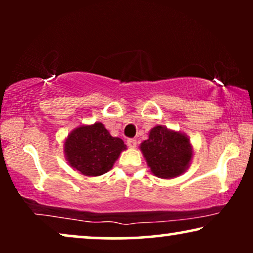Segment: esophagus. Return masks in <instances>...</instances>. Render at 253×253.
<instances>
[{
    "instance_id": "34e87169",
    "label": "esophagus",
    "mask_w": 253,
    "mask_h": 253,
    "mask_svg": "<svg viewBox=\"0 0 253 253\" xmlns=\"http://www.w3.org/2000/svg\"><path fill=\"white\" fill-rule=\"evenodd\" d=\"M126 144L130 148H134V147H136V145H137V140L136 139H127Z\"/></svg>"
}]
</instances>
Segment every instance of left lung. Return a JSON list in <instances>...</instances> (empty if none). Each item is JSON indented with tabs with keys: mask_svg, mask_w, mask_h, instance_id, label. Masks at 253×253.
Instances as JSON below:
<instances>
[{
	"mask_svg": "<svg viewBox=\"0 0 253 253\" xmlns=\"http://www.w3.org/2000/svg\"><path fill=\"white\" fill-rule=\"evenodd\" d=\"M139 150L152 174L164 179H172L184 174L193 158L190 138L182 131L168 129L160 124L152 127Z\"/></svg>",
	"mask_w": 253,
	"mask_h": 253,
	"instance_id": "1",
	"label": "left lung"
}]
</instances>
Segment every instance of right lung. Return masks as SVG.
Instances as JSON below:
<instances>
[{"label": "right lung", "mask_w": 253, "mask_h": 253, "mask_svg": "<svg viewBox=\"0 0 253 253\" xmlns=\"http://www.w3.org/2000/svg\"><path fill=\"white\" fill-rule=\"evenodd\" d=\"M126 145L119 137H113L101 122L81 124L63 141L68 165L81 175L95 177L113 168Z\"/></svg>", "instance_id": "obj_1"}]
</instances>
